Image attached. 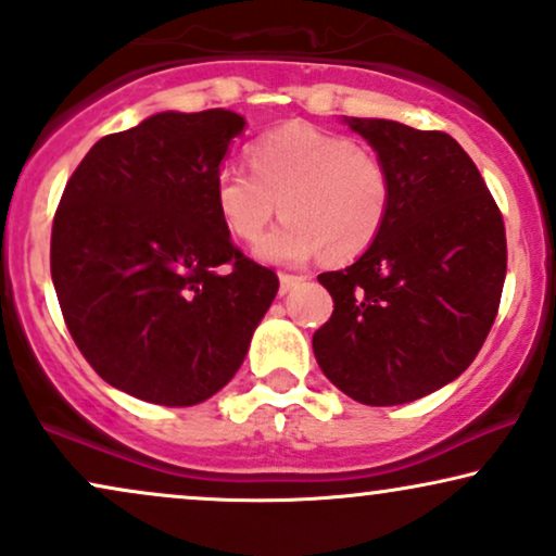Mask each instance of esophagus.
<instances>
[{
	"instance_id": "1",
	"label": "esophagus",
	"mask_w": 556,
	"mask_h": 556,
	"mask_svg": "<svg viewBox=\"0 0 556 556\" xmlns=\"http://www.w3.org/2000/svg\"><path fill=\"white\" fill-rule=\"evenodd\" d=\"M303 282V277H298V274H279V292L287 295V292L292 290V287Z\"/></svg>"
}]
</instances>
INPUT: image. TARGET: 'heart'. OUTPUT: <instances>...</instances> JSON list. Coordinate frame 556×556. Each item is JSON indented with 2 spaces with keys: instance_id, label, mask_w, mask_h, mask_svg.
Returning a JSON list of instances; mask_svg holds the SVG:
<instances>
[{
  "instance_id": "heart-1",
  "label": "heart",
  "mask_w": 556,
  "mask_h": 556,
  "mask_svg": "<svg viewBox=\"0 0 556 556\" xmlns=\"http://www.w3.org/2000/svg\"><path fill=\"white\" fill-rule=\"evenodd\" d=\"M251 173L219 168L214 210L232 238L256 240L277 210L285 223L256 245L269 264H303L316 253L352 261L370 249L391 212L393 184L370 147L311 124H285L249 147Z\"/></svg>"
}]
</instances>
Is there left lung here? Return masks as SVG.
Returning <instances> with one entry per match:
<instances>
[{
	"instance_id": "left-lung-1",
	"label": "left lung",
	"mask_w": 556,
	"mask_h": 556,
	"mask_svg": "<svg viewBox=\"0 0 556 556\" xmlns=\"http://www.w3.org/2000/svg\"><path fill=\"white\" fill-rule=\"evenodd\" d=\"M391 173V212L352 266L318 274L333 313L313 354L339 391L367 406L422 399L477 357L503 295V214L451 134L346 118Z\"/></svg>"
}]
</instances>
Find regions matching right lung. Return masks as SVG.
Here are the masks:
<instances>
[{
	"instance_id": "add662e5",
	"label": "right lung",
	"mask_w": 556,
	"mask_h": 556,
	"mask_svg": "<svg viewBox=\"0 0 556 556\" xmlns=\"http://www.w3.org/2000/svg\"><path fill=\"white\" fill-rule=\"evenodd\" d=\"M245 129L236 111H163L109 134L66 180L51 279L66 329L105 383L160 406L230 383L279 290L214 210L212 180Z\"/></svg>"
}]
</instances>
